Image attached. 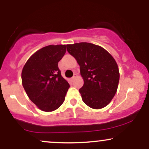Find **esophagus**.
Segmentation results:
<instances>
[{"label":"esophagus","mask_w":149,"mask_h":149,"mask_svg":"<svg viewBox=\"0 0 149 149\" xmlns=\"http://www.w3.org/2000/svg\"><path fill=\"white\" fill-rule=\"evenodd\" d=\"M76 78V74H74V76H73L72 78H71V80H73Z\"/></svg>","instance_id":"34e87169"}]
</instances>
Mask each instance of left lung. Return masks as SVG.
<instances>
[{
	"label": "left lung",
	"instance_id": "obj_1",
	"mask_svg": "<svg viewBox=\"0 0 149 149\" xmlns=\"http://www.w3.org/2000/svg\"><path fill=\"white\" fill-rule=\"evenodd\" d=\"M66 49L80 66L84 84L79 92L83 102L94 109L107 107L118 86L120 73L115 59L102 47L90 42L69 44Z\"/></svg>",
	"mask_w": 149,
	"mask_h": 149
}]
</instances>
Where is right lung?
Returning <instances> with one entry per match:
<instances>
[{"label": "right lung", "mask_w": 149, "mask_h": 149, "mask_svg": "<svg viewBox=\"0 0 149 149\" xmlns=\"http://www.w3.org/2000/svg\"><path fill=\"white\" fill-rule=\"evenodd\" d=\"M66 51V45L45 46L33 53L22 69L26 93L42 111L56 110L65 100L69 84L61 76L58 62Z\"/></svg>", "instance_id": "add662e5"}]
</instances>
